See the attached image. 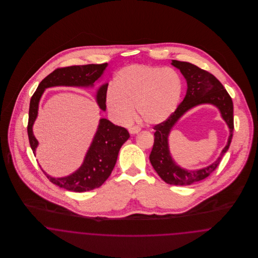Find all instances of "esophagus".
Returning <instances> with one entry per match:
<instances>
[{
    "instance_id": "34e87169",
    "label": "esophagus",
    "mask_w": 258,
    "mask_h": 258,
    "mask_svg": "<svg viewBox=\"0 0 258 258\" xmlns=\"http://www.w3.org/2000/svg\"><path fill=\"white\" fill-rule=\"evenodd\" d=\"M140 127H138V126H133V127H130L129 128V132H130V134H137V133H139L140 132Z\"/></svg>"
}]
</instances>
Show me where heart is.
<instances>
[{"instance_id": "heart-1", "label": "heart", "mask_w": 258, "mask_h": 258, "mask_svg": "<svg viewBox=\"0 0 258 258\" xmlns=\"http://www.w3.org/2000/svg\"><path fill=\"white\" fill-rule=\"evenodd\" d=\"M182 81L170 68L131 64L118 71L106 91V105L120 123L137 114L148 124H159L176 110L182 95Z\"/></svg>"}]
</instances>
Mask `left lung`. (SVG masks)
<instances>
[{
  "label": "left lung",
  "mask_w": 258,
  "mask_h": 258,
  "mask_svg": "<svg viewBox=\"0 0 258 258\" xmlns=\"http://www.w3.org/2000/svg\"><path fill=\"white\" fill-rule=\"evenodd\" d=\"M172 66L180 70L186 80V93L176 111L164 122L156 125L154 145L150 162L167 184L188 185L208 178L220 165L221 158L228 150L233 133V103L223 85L213 74L185 61L172 60ZM202 104H212L221 112L222 117L230 129V136L221 155L212 165L199 170H186L179 166L171 158L168 148V135L179 118L189 109Z\"/></svg>",
  "instance_id": "obj_1"
}]
</instances>
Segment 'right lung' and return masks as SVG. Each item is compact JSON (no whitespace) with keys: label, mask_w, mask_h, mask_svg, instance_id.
<instances>
[{"label":"right lung","mask_w":258,"mask_h":258,"mask_svg":"<svg viewBox=\"0 0 258 258\" xmlns=\"http://www.w3.org/2000/svg\"><path fill=\"white\" fill-rule=\"evenodd\" d=\"M107 66V63H102L57 69L41 80L32 96L29 110L28 135L35 155L38 142L34 135L33 126L37 117L38 103L44 90L54 86L93 87L94 82L102 77ZM107 87L108 83H104L96 92V102L102 111L106 110ZM129 137V132L125 128L114 125L105 118H101L83 163L74 173L62 178H53L44 171L43 173L52 184L68 190L82 192L97 188L110 176L119 150Z\"/></svg>","instance_id":"1"}]
</instances>
